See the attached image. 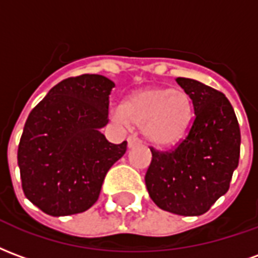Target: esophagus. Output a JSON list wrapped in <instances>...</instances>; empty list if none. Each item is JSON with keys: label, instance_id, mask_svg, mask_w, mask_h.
I'll return each mask as SVG.
<instances>
[{"label": "esophagus", "instance_id": "1", "mask_svg": "<svg viewBox=\"0 0 258 258\" xmlns=\"http://www.w3.org/2000/svg\"><path fill=\"white\" fill-rule=\"evenodd\" d=\"M127 141H128V148H134V146L140 145L141 144V140L137 135H130Z\"/></svg>", "mask_w": 258, "mask_h": 258}]
</instances>
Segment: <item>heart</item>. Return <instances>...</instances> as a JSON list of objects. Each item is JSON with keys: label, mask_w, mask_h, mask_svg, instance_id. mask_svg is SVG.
<instances>
[{"label": "heart", "mask_w": 258, "mask_h": 258, "mask_svg": "<svg viewBox=\"0 0 258 258\" xmlns=\"http://www.w3.org/2000/svg\"><path fill=\"white\" fill-rule=\"evenodd\" d=\"M113 117L123 125L144 127L146 140L156 146H171L186 134L192 102L182 91L149 87L127 96Z\"/></svg>", "instance_id": "1"}]
</instances>
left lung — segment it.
I'll list each match as a JSON object with an SVG mask.
<instances>
[{
	"label": "left lung",
	"mask_w": 258,
	"mask_h": 258,
	"mask_svg": "<svg viewBox=\"0 0 258 258\" xmlns=\"http://www.w3.org/2000/svg\"><path fill=\"white\" fill-rule=\"evenodd\" d=\"M175 81L192 101L194 118L188 134L174 149L151 148L145 184L162 210L200 216L229 189L240 155V130L222 92L192 79Z\"/></svg>",
	"instance_id": "8db88e82"
}]
</instances>
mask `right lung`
Wrapping results in <instances>:
<instances>
[{"label": "right lung", "instance_id": "1", "mask_svg": "<svg viewBox=\"0 0 258 258\" xmlns=\"http://www.w3.org/2000/svg\"><path fill=\"white\" fill-rule=\"evenodd\" d=\"M114 83L99 74L62 80L26 120L18 149L26 198L49 216L88 210L105 175L127 151L101 133Z\"/></svg>", "mask_w": 258, "mask_h": 258}]
</instances>
